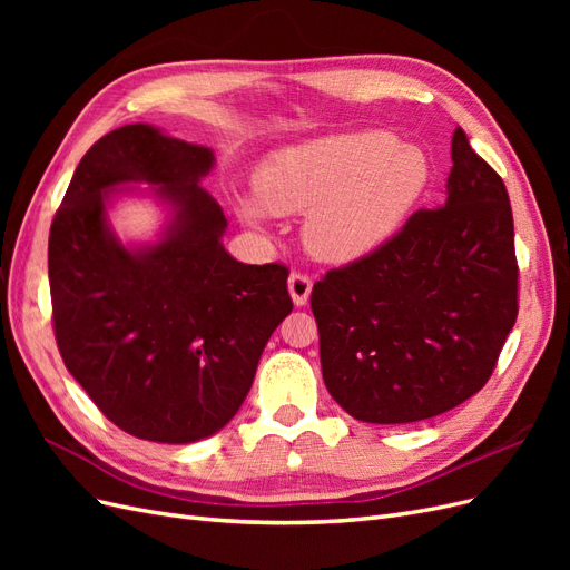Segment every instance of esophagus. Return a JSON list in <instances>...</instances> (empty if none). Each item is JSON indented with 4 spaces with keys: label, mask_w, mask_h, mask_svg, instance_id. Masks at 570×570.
Here are the masks:
<instances>
[{
    "label": "esophagus",
    "mask_w": 570,
    "mask_h": 570,
    "mask_svg": "<svg viewBox=\"0 0 570 570\" xmlns=\"http://www.w3.org/2000/svg\"><path fill=\"white\" fill-rule=\"evenodd\" d=\"M312 278L304 273H292L287 278V289H289V297L295 302V306H304L308 302V295H312Z\"/></svg>",
    "instance_id": "1"
}]
</instances>
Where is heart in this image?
Segmentation results:
<instances>
[{"mask_svg":"<svg viewBox=\"0 0 570 570\" xmlns=\"http://www.w3.org/2000/svg\"><path fill=\"white\" fill-rule=\"evenodd\" d=\"M430 176L428 154L390 132L325 135L273 151L256 174L258 199H245L239 212L249 223L266 212L306 214V249L321 262L347 264L400 230Z\"/></svg>","mask_w":570,"mask_h":570,"instance_id":"obj_1","label":"heart"}]
</instances>
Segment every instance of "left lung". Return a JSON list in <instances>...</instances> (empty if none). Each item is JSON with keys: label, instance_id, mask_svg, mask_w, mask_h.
<instances>
[{"label": "left lung", "instance_id": "obj_1", "mask_svg": "<svg viewBox=\"0 0 570 570\" xmlns=\"http://www.w3.org/2000/svg\"><path fill=\"white\" fill-rule=\"evenodd\" d=\"M507 187L452 135L446 199L314 285L323 381L364 423L440 416L488 383L519 314Z\"/></svg>", "mask_w": 570, "mask_h": 570}]
</instances>
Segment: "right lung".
Segmentation results:
<instances>
[{
  "mask_svg": "<svg viewBox=\"0 0 570 570\" xmlns=\"http://www.w3.org/2000/svg\"><path fill=\"white\" fill-rule=\"evenodd\" d=\"M214 164V149L157 126L116 128L80 159L51 220L63 364L111 423L149 442L189 444L226 428L292 312L285 266L243 264L223 247L228 220L199 185ZM130 194L167 212L151 244L126 246L110 226L112 202Z\"/></svg>",
  "mask_w": 570,
  "mask_h": 570,
  "instance_id": "1",
  "label": "right lung"
}]
</instances>
